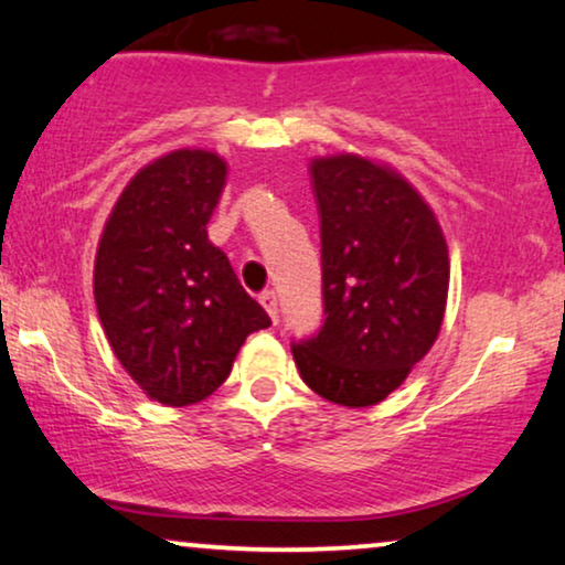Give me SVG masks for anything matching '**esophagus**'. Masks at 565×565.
I'll list each match as a JSON object with an SVG mask.
<instances>
[{"instance_id": "esophagus-1", "label": "esophagus", "mask_w": 565, "mask_h": 565, "mask_svg": "<svg viewBox=\"0 0 565 565\" xmlns=\"http://www.w3.org/2000/svg\"><path fill=\"white\" fill-rule=\"evenodd\" d=\"M258 299H260V305L266 307V312L270 315V320L278 322V297H276V291H270V289L263 291Z\"/></svg>"}]
</instances>
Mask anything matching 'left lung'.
Wrapping results in <instances>:
<instances>
[{"label":"left lung","instance_id":"obj_1","mask_svg":"<svg viewBox=\"0 0 565 565\" xmlns=\"http://www.w3.org/2000/svg\"><path fill=\"white\" fill-rule=\"evenodd\" d=\"M310 175L326 320L291 353L320 397L366 408L401 387L439 335L447 243L420 193L387 164L335 154L312 160Z\"/></svg>","mask_w":565,"mask_h":565}]
</instances>
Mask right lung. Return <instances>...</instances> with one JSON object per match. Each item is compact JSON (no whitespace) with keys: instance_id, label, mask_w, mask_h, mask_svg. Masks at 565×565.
I'll list each match as a JSON object with an SVG mask.
<instances>
[{"instance_id":"obj_1","label":"right lung","mask_w":565,"mask_h":565,"mask_svg":"<svg viewBox=\"0 0 565 565\" xmlns=\"http://www.w3.org/2000/svg\"><path fill=\"white\" fill-rule=\"evenodd\" d=\"M224 180L227 162L206 149L160 157L124 188L97 245L95 305L110 349L172 408L212 395L245 338L270 326L209 239Z\"/></svg>"}]
</instances>
